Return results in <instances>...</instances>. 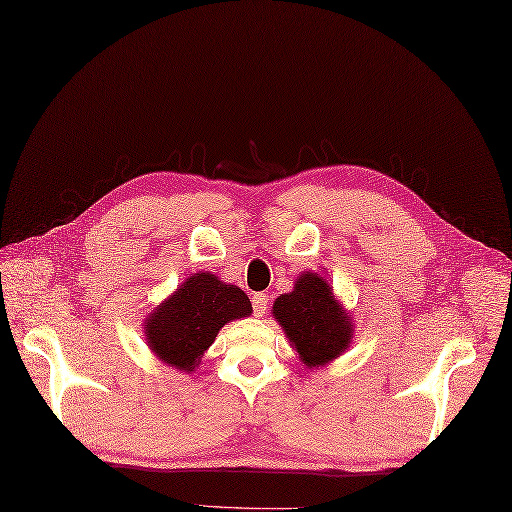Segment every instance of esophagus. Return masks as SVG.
Returning <instances> with one entry per match:
<instances>
[{"instance_id":"esophagus-1","label":"esophagus","mask_w":512,"mask_h":512,"mask_svg":"<svg viewBox=\"0 0 512 512\" xmlns=\"http://www.w3.org/2000/svg\"><path fill=\"white\" fill-rule=\"evenodd\" d=\"M252 306H254V315L263 317L267 313V295L265 293H254L252 295Z\"/></svg>"}]
</instances>
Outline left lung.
Masks as SVG:
<instances>
[{"mask_svg": "<svg viewBox=\"0 0 512 512\" xmlns=\"http://www.w3.org/2000/svg\"><path fill=\"white\" fill-rule=\"evenodd\" d=\"M271 315L308 369L323 367L339 358L354 339L350 313L339 304L332 286L319 273H302L293 291L273 302Z\"/></svg>", "mask_w": 512, "mask_h": 512, "instance_id": "left-lung-1", "label": "left lung"}]
</instances>
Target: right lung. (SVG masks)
<instances>
[{"label":"right lung","mask_w":512,"mask_h":512,"mask_svg":"<svg viewBox=\"0 0 512 512\" xmlns=\"http://www.w3.org/2000/svg\"><path fill=\"white\" fill-rule=\"evenodd\" d=\"M252 315V302L234 284L199 271L186 278L145 319V341L162 363L195 371L217 332L232 319Z\"/></svg>","instance_id":"1"}]
</instances>
